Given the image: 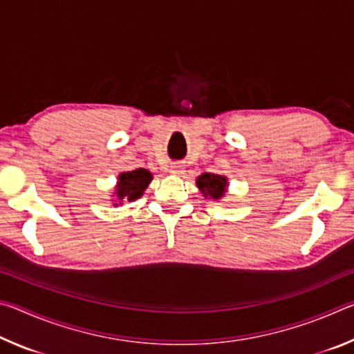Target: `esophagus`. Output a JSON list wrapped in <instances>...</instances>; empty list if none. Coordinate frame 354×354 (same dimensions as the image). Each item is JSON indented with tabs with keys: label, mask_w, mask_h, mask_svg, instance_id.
<instances>
[{
	"label": "esophagus",
	"mask_w": 354,
	"mask_h": 354,
	"mask_svg": "<svg viewBox=\"0 0 354 354\" xmlns=\"http://www.w3.org/2000/svg\"><path fill=\"white\" fill-rule=\"evenodd\" d=\"M170 173H171V175H176V176H179V175H184V170H183V167H181V165L175 164V165H171V167H170Z\"/></svg>",
	"instance_id": "34e87169"
}]
</instances>
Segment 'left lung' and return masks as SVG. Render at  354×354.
<instances>
[{
  "mask_svg": "<svg viewBox=\"0 0 354 354\" xmlns=\"http://www.w3.org/2000/svg\"><path fill=\"white\" fill-rule=\"evenodd\" d=\"M196 185L206 198L220 200L221 196H225L227 179L221 175H214V173H203L196 178Z\"/></svg>",
  "mask_w": 354,
  "mask_h": 354,
  "instance_id": "1",
  "label": "left lung"
}]
</instances>
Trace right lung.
<instances>
[{
  "mask_svg": "<svg viewBox=\"0 0 354 354\" xmlns=\"http://www.w3.org/2000/svg\"><path fill=\"white\" fill-rule=\"evenodd\" d=\"M153 175L145 169H137L131 171H123L118 175V183L115 185V201L113 205H122L123 201H134L140 198L143 192L151 183Z\"/></svg>",
  "mask_w": 354,
  "mask_h": 354,
  "instance_id": "add662e5",
  "label": "right lung"
}]
</instances>
